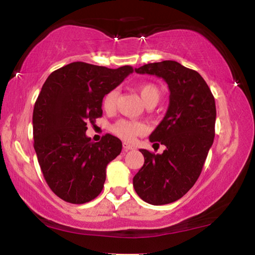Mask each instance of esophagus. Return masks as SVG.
<instances>
[{
  "label": "esophagus",
  "instance_id": "obj_1",
  "mask_svg": "<svg viewBox=\"0 0 255 255\" xmlns=\"http://www.w3.org/2000/svg\"><path fill=\"white\" fill-rule=\"evenodd\" d=\"M135 147L134 145H131L129 143H127V142H124V150L125 151H128V150H134Z\"/></svg>",
  "mask_w": 255,
  "mask_h": 255
}]
</instances>
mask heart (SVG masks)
<instances>
[{"mask_svg":"<svg viewBox=\"0 0 255 255\" xmlns=\"http://www.w3.org/2000/svg\"><path fill=\"white\" fill-rule=\"evenodd\" d=\"M138 94H140L141 99L145 104V106L148 105H156L158 103L159 97H161V91L159 88L152 83H142L137 85L136 87ZM118 92L117 90H112L110 92L105 94L103 99V108L106 112L113 111L117 103ZM145 127L142 122L138 121H130V120H118L115 124L112 126V131L115 135H118L119 137L124 138V140L130 141L133 140L135 136L141 135L144 133Z\"/></svg>","mask_w":255,"mask_h":255,"instance_id":"obj_1","label":"heart"}]
</instances>
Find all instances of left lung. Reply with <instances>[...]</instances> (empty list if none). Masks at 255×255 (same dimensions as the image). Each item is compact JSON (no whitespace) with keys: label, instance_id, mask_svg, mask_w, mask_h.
Here are the masks:
<instances>
[{"label":"left lung","instance_id":"obj_1","mask_svg":"<svg viewBox=\"0 0 255 255\" xmlns=\"http://www.w3.org/2000/svg\"><path fill=\"white\" fill-rule=\"evenodd\" d=\"M135 72L163 78L170 100L167 114L149 136L165 150L154 154L141 149L144 164L133 185L149 204H169L182 198L201 175L215 138V98L201 74L174 60L145 64Z\"/></svg>","mask_w":255,"mask_h":255}]
</instances>
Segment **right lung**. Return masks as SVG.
<instances>
[{
  "instance_id": "right-lung-1",
  "label": "right lung",
  "mask_w": 255,
  "mask_h": 255,
  "mask_svg": "<svg viewBox=\"0 0 255 255\" xmlns=\"http://www.w3.org/2000/svg\"><path fill=\"white\" fill-rule=\"evenodd\" d=\"M131 72L129 65L108 69L74 62L44 83L33 107V148L47 185L63 201L84 204L103 190L107 164L122 143L111 134L92 142L87 125L103 117L105 94Z\"/></svg>"
}]
</instances>
